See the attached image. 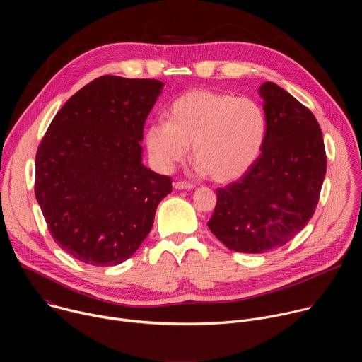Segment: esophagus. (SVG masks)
Listing matches in <instances>:
<instances>
[{"label":"esophagus","instance_id":"1","mask_svg":"<svg viewBox=\"0 0 362 362\" xmlns=\"http://www.w3.org/2000/svg\"><path fill=\"white\" fill-rule=\"evenodd\" d=\"M175 189H177V190H183V189H193L194 187V185L193 183H189V182H185V180H180V182H176L175 185Z\"/></svg>","mask_w":362,"mask_h":362}]
</instances>
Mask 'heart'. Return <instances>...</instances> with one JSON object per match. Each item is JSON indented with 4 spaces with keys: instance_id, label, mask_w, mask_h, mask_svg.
<instances>
[{
    "instance_id": "b5f03b06",
    "label": "heart",
    "mask_w": 362,
    "mask_h": 362,
    "mask_svg": "<svg viewBox=\"0 0 362 362\" xmlns=\"http://www.w3.org/2000/svg\"><path fill=\"white\" fill-rule=\"evenodd\" d=\"M265 134V113L252 98L193 90L172 103L168 123L154 122L147 127L146 144L162 169L183 160L192 146L193 160L204 173L229 182L256 162Z\"/></svg>"
}]
</instances>
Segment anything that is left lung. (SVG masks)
Wrapping results in <instances>:
<instances>
[{"mask_svg": "<svg viewBox=\"0 0 362 362\" xmlns=\"http://www.w3.org/2000/svg\"><path fill=\"white\" fill-rule=\"evenodd\" d=\"M259 93L267 117L262 153L239 180L216 189L208 222L226 247L242 253L268 252L300 232L317 209L327 173L313 112L272 81Z\"/></svg>", "mask_w": 362, "mask_h": 362, "instance_id": "obj_1", "label": "left lung"}]
</instances>
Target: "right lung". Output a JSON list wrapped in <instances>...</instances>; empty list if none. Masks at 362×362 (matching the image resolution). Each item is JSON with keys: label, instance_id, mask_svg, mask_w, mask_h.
I'll list each match as a JSON object with an SVG mask.
<instances>
[{"label": "right lung", "instance_id": "1", "mask_svg": "<svg viewBox=\"0 0 362 362\" xmlns=\"http://www.w3.org/2000/svg\"><path fill=\"white\" fill-rule=\"evenodd\" d=\"M162 88L101 76L69 98L38 146L37 202L56 243L80 262L129 259L172 192L169 176L141 165L143 127Z\"/></svg>", "mask_w": 362, "mask_h": 362}]
</instances>
